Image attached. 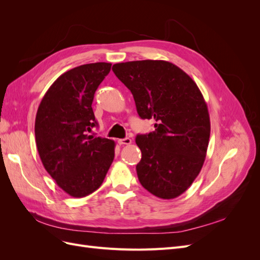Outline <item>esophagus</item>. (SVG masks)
<instances>
[{"label": "esophagus", "mask_w": 260, "mask_h": 260, "mask_svg": "<svg viewBox=\"0 0 260 260\" xmlns=\"http://www.w3.org/2000/svg\"><path fill=\"white\" fill-rule=\"evenodd\" d=\"M118 143H119L120 145H129L132 143V140L130 138H124V139L118 140Z\"/></svg>", "instance_id": "1"}]
</instances>
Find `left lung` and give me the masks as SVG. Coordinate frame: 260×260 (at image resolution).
<instances>
[{
	"instance_id": "8db88e82",
	"label": "left lung",
	"mask_w": 260,
	"mask_h": 260,
	"mask_svg": "<svg viewBox=\"0 0 260 260\" xmlns=\"http://www.w3.org/2000/svg\"><path fill=\"white\" fill-rule=\"evenodd\" d=\"M113 72L131 91L139 116L156 121L155 131L136 139L142 152L140 183L159 199L178 198L199 176L207 153L210 119L202 92L166 60L118 62Z\"/></svg>"
}]
</instances>
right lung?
Masks as SVG:
<instances>
[{
    "label": "right lung",
    "mask_w": 260,
    "mask_h": 260,
    "mask_svg": "<svg viewBox=\"0 0 260 260\" xmlns=\"http://www.w3.org/2000/svg\"><path fill=\"white\" fill-rule=\"evenodd\" d=\"M111 62H92L60 75L39 105L36 143L45 170L73 198L96 191L115 157V142L88 136L98 122L94 93L111 72Z\"/></svg>",
    "instance_id": "right-lung-1"
}]
</instances>
